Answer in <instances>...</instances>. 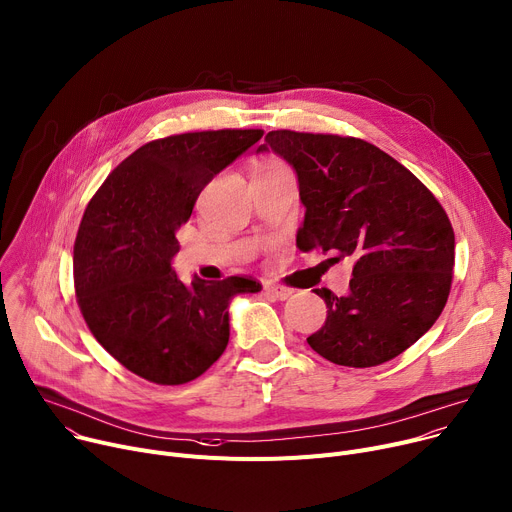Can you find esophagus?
I'll use <instances>...</instances> for the list:
<instances>
[{
  "label": "esophagus",
  "instance_id": "1",
  "mask_svg": "<svg viewBox=\"0 0 512 512\" xmlns=\"http://www.w3.org/2000/svg\"><path fill=\"white\" fill-rule=\"evenodd\" d=\"M263 290H265L267 294H271V296H276L278 300H286V298L292 296V290H290V288H284V286H280V284H271V282H267V284L263 286Z\"/></svg>",
  "mask_w": 512,
  "mask_h": 512
}]
</instances>
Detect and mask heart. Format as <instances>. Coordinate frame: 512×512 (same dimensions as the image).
<instances>
[{
    "label": "heart",
    "instance_id": "1",
    "mask_svg": "<svg viewBox=\"0 0 512 512\" xmlns=\"http://www.w3.org/2000/svg\"><path fill=\"white\" fill-rule=\"evenodd\" d=\"M274 166H280V164H274V162H269V164H265V166H261V168H274Z\"/></svg>",
    "mask_w": 512,
    "mask_h": 512
}]
</instances>
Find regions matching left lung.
I'll return each instance as SVG.
<instances>
[{"label":"left lung","mask_w":512,"mask_h":512,"mask_svg":"<svg viewBox=\"0 0 512 512\" xmlns=\"http://www.w3.org/2000/svg\"><path fill=\"white\" fill-rule=\"evenodd\" d=\"M274 150L298 175L306 214L296 245L354 257L350 292H317L325 325L309 346L339 366L368 368L416 344L445 309L455 232L432 191L395 158L364 140L278 129Z\"/></svg>","instance_id":"1"}]
</instances>
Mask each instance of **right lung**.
Returning <instances> with one entry per match:
<instances>
[{
  "label": "right lung",
  "instance_id": "add662e5",
  "mask_svg": "<svg viewBox=\"0 0 512 512\" xmlns=\"http://www.w3.org/2000/svg\"><path fill=\"white\" fill-rule=\"evenodd\" d=\"M261 135L218 129L148 142L88 201L74 243L78 306L96 342L150 383L201 377L228 346L230 300L261 288L245 276L185 284L170 267L203 187Z\"/></svg>",
  "mask_w": 512,
  "mask_h": 512
}]
</instances>
